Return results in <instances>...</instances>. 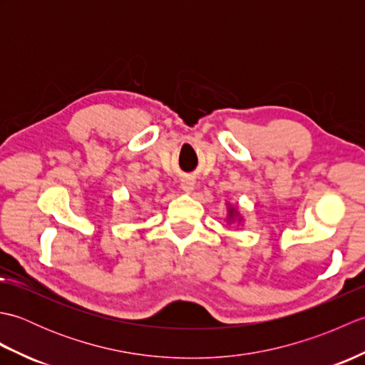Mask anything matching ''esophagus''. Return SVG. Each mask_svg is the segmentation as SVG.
<instances>
[{"instance_id":"esophagus-1","label":"esophagus","mask_w":365,"mask_h":365,"mask_svg":"<svg viewBox=\"0 0 365 365\" xmlns=\"http://www.w3.org/2000/svg\"><path fill=\"white\" fill-rule=\"evenodd\" d=\"M180 187H182L183 191L191 192L192 190H195V178H191V177L182 178V180H180Z\"/></svg>"}]
</instances>
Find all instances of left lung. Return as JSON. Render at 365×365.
<instances>
[{"label":"left lung","mask_w":365,"mask_h":365,"mask_svg":"<svg viewBox=\"0 0 365 365\" xmlns=\"http://www.w3.org/2000/svg\"><path fill=\"white\" fill-rule=\"evenodd\" d=\"M235 216H238V213H237V210L234 207H229V218H227V221L230 222V221H234L235 220Z\"/></svg>","instance_id":"left-lung-1"}]
</instances>
